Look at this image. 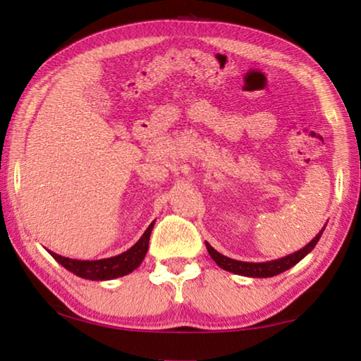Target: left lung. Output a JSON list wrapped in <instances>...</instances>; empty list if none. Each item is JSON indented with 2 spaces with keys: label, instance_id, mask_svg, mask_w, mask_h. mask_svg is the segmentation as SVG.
I'll return each instance as SVG.
<instances>
[{
  "label": "left lung",
  "instance_id": "left-lung-1",
  "mask_svg": "<svg viewBox=\"0 0 361 361\" xmlns=\"http://www.w3.org/2000/svg\"><path fill=\"white\" fill-rule=\"evenodd\" d=\"M326 226V224H325ZM325 226L323 229L317 234L312 240H310L307 245L302 247L298 252L291 253L288 256H283L280 259H272V261H266V262H245V261H237L228 258L221 253H218L215 248H213L209 242H205V247L209 250V255L212 256V259L216 262V264L224 269V271L237 274V276H243V277H253V279H267V277H274L279 276L285 271H288L290 267H293L295 264H298L304 256H307L310 252H312L314 247L317 245V242L320 240V237L325 231Z\"/></svg>",
  "mask_w": 361,
  "mask_h": 361
}]
</instances>
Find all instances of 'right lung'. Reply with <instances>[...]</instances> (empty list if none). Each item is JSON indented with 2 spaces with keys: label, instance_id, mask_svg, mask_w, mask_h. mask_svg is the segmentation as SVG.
I'll return each mask as SVG.
<instances>
[{
  "label": "right lung",
  "instance_id": "add662e5",
  "mask_svg": "<svg viewBox=\"0 0 361 361\" xmlns=\"http://www.w3.org/2000/svg\"><path fill=\"white\" fill-rule=\"evenodd\" d=\"M152 228H154V221L148 226V229L145 231V234L140 237V240L135 243V245L130 247L127 252L121 253L118 256H111V258L82 261V259H71V258H66V256H60L57 253L51 252V250H47V252L54 259L60 262L66 271L73 272L78 277L85 279V280H99V282H102V280H113V279L127 276V274L135 271V269L142 264L146 256V252H148L149 235H151Z\"/></svg>",
  "mask_w": 361,
  "mask_h": 361
}]
</instances>
